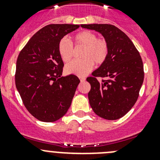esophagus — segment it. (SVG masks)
Returning <instances> with one entry per match:
<instances>
[{"instance_id": "esophagus-1", "label": "esophagus", "mask_w": 160, "mask_h": 160, "mask_svg": "<svg viewBox=\"0 0 160 160\" xmlns=\"http://www.w3.org/2000/svg\"><path fill=\"white\" fill-rule=\"evenodd\" d=\"M79 79H80V81L81 82L86 81V78L85 77H79Z\"/></svg>"}]
</instances>
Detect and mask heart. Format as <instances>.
<instances>
[{
    "label": "heart",
    "instance_id": "1",
    "mask_svg": "<svg viewBox=\"0 0 160 160\" xmlns=\"http://www.w3.org/2000/svg\"><path fill=\"white\" fill-rule=\"evenodd\" d=\"M76 47L82 46L81 52L82 59L74 60L65 67V71L68 74L85 76L91 71L94 62L97 66L103 64L109 54V45L103 38H98L97 35L88 30L78 32L74 37ZM58 50L62 60L68 62L71 60L74 53L73 43L66 37L61 38L58 45Z\"/></svg>",
    "mask_w": 160,
    "mask_h": 160
}]
</instances>
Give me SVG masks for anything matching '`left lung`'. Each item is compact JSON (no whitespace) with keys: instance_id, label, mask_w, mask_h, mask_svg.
<instances>
[{"instance_id":"8db88e82","label":"left lung","mask_w":160,"mask_h":160,"mask_svg":"<svg viewBox=\"0 0 160 160\" xmlns=\"http://www.w3.org/2000/svg\"><path fill=\"white\" fill-rule=\"evenodd\" d=\"M101 32L109 45L105 62L87 81L90 107L97 115L107 120L124 116L135 105L144 78L139 52L125 32L110 24L81 25ZM98 77H101L99 82Z\"/></svg>"}]
</instances>
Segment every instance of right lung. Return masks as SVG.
Masks as SVG:
<instances>
[{
    "instance_id": "1",
    "label": "right lung",
    "mask_w": 160,
    "mask_h": 160,
    "mask_svg": "<svg viewBox=\"0 0 160 160\" xmlns=\"http://www.w3.org/2000/svg\"><path fill=\"white\" fill-rule=\"evenodd\" d=\"M78 27L46 25L29 39L17 59V89L25 108L42 122H54L64 116L80 82L73 74L61 77L64 63L58 50L61 38Z\"/></svg>"
}]
</instances>
